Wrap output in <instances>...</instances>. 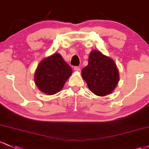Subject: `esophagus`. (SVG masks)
<instances>
[{
    "label": "esophagus",
    "mask_w": 149,
    "mask_h": 149,
    "mask_svg": "<svg viewBox=\"0 0 149 149\" xmlns=\"http://www.w3.org/2000/svg\"><path fill=\"white\" fill-rule=\"evenodd\" d=\"M74 71H81V68H80L78 66H75L74 67Z\"/></svg>",
    "instance_id": "1"
}]
</instances>
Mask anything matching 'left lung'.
<instances>
[{
	"instance_id": "1",
	"label": "left lung",
	"mask_w": 149,
	"mask_h": 149,
	"mask_svg": "<svg viewBox=\"0 0 149 149\" xmlns=\"http://www.w3.org/2000/svg\"><path fill=\"white\" fill-rule=\"evenodd\" d=\"M81 73L90 91L97 96L112 93L120 80L114 61L97 50L90 53L88 66Z\"/></svg>"
}]
</instances>
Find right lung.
<instances>
[{
    "mask_svg": "<svg viewBox=\"0 0 149 149\" xmlns=\"http://www.w3.org/2000/svg\"><path fill=\"white\" fill-rule=\"evenodd\" d=\"M71 74V67L59 54L54 53L39 63L35 82L42 93L52 95L61 91Z\"/></svg>",
    "mask_w": 149,
    "mask_h": 149,
    "instance_id": "add662e5",
    "label": "right lung"
}]
</instances>
